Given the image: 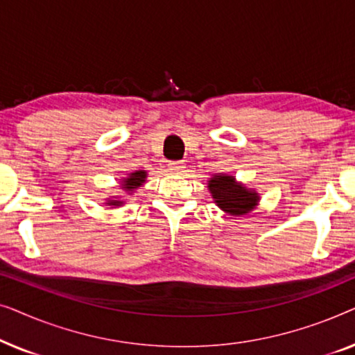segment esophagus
<instances>
[{
    "instance_id": "1",
    "label": "esophagus",
    "mask_w": 355,
    "mask_h": 355,
    "mask_svg": "<svg viewBox=\"0 0 355 355\" xmlns=\"http://www.w3.org/2000/svg\"><path fill=\"white\" fill-rule=\"evenodd\" d=\"M168 169H169V173L178 174V173H181L182 169H184V163L182 162H171V163L168 164Z\"/></svg>"
}]
</instances>
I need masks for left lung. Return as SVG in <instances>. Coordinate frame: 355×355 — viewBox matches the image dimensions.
Segmentation results:
<instances>
[{
	"mask_svg": "<svg viewBox=\"0 0 355 355\" xmlns=\"http://www.w3.org/2000/svg\"><path fill=\"white\" fill-rule=\"evenodd\" d=\"M208 191L216 205L231 216L247 215L260 202V196L255 189H249L226 173L213 174L208 179Z\"/></svg>",
	"mask_w": 355,
	"mask_h": 355,
	"instance_id": "left-lung-1",
	"label": "left lung"
}]
</instances>
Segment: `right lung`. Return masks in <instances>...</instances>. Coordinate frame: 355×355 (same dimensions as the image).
I'll return each instance as SVG.
<instances>
[{"mask_svg":"<svg viewBox=\"0 0 355 355\" xmlns=\"http://www.w3.org/2000/svg\"><path fill=\"white\" fill-rule=\"evenodd\" d=\"M145 179H147V171L145 169H139V171H132L129 173V176H125L121 179V189H123L124 192L128 193H134L137 191L139 187L144 186ZM106 205L111 207V208H116V207H123L124 205V200L118 196H111L106 198Z\"/></svg>","mask_w":355,"mask_h":355,"instance_id":"1","label":"right lung"}]
</instances>
